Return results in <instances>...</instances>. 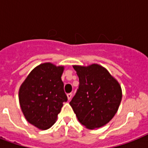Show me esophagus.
I'll return each instance as SVG.
<instances>
[{
  "label": "esophagus",
  "mask_w": 148,
  "mask_h": 148,
  "mask_svg": "<svg viewBox=\"0 0 148 148\" xmlns=\"http://www.w3.org/2000/svg\"><path fill=\"white\" fill-rule=\"evenodd\" d=\"M67 99L70 101V100L72 98V94H67Z\"/></svg>",
  "instance_id": "obj_1"
}]
</instances>
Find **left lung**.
<instances>
[{"instance_id": "1", "label": "left lung", "mask_w": 148, "mask_h": 148, "mask_svg": "<svg viewBox=\"0 0 148 148\" xmlns=\"http://www.w3.org/2000/svg\"><path fill=\"white\" fill-rule=\"evenodd\" d=\"M79 77V88L70 102L77 120L88 129L107 124L119 108L122 90L119 82L97 64L73 65Z\"/></svg>"}]
</instances>
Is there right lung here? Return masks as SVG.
<instances>
[{
	"label": "right lung",
	"mask_w": 148,
	"mask_h": 148,
	"mask_svg": "<svg viewBox=\"0 0 148 148\" xmlns=\"http://www.w3.org/2000/svg\"><path fill=\"white\" fill-rule=\"evenodd\" d=\"M64 66L52 63L40 64L34 67L21 84L19 103L27 121L40 130L53 125L67 101L61 80Z\"/></svg>",
	"instance_id": "right-lung-1"
}]
</instances>
